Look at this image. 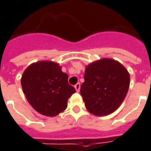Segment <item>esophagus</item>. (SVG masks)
Wrapping results in <instances>:
<instances>
[{
  "mask_svg": "<svg viewBox=\"0 0 151 151\" xmlns=\"http://www.w3.org/2000/svg\"><path fill=\"white\" fill-rule=\"evenodd\" d=\"M75 88H76V90L79 92L80 91V88H81V84L80 83H77V84L75 85Z\"/></svg>",
  "mask_w": 151,
  "mask_h": 151,
  "instance_id": "1",
  "label": "esophagus"
}]
</instances>
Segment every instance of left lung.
I'll list each match as a JSON object with an SVG mask.
<instances>
[{
  "label": "left lung",
  "mask_w": 151,
  "mask_h": 151,
  "mask_svg": "<svg viewBox=\"0 0 151 151\" xmlns=\"http://www.w3.org/2000/svg\"><path fill=\"white\" fill-rule=\"evenodd\" d=\"M130 76L121 63L102 58L88 65L81 94L85 107L93 115H107L124 100L129 90Z\"/></svg>",
  "instance_id": "obj_1"
}]
</instances>
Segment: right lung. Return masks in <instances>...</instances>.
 <instances>
[{"label": "right lung", "instance_id": "right-lung-1", "mask_svg": "<svg viewBox=\"0 0 151 151\" xmlns=\"http://www.w3.org/2000/svg\"><path fill=\"white\" fill-rule=\"evenodd\" d=\"M21 84L30 105L40 114L50 117L65 111L68 98L76 92L68 83L67 74L50 61L30 65L22 74Z\"/></svg>", "mask_w": 151, "mask_h": 151}]
</instances>
